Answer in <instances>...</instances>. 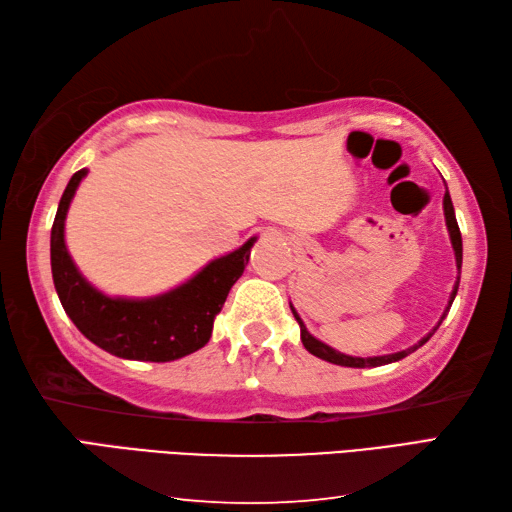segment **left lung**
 <instances>
[{
    "instance_id": "1",
    "label": "left lung",
    "mask_w": 512,
    "mask_h": 512,
    "mask_svg": "<svg viewBox=\"0 0 512 512\" xmlns=\"http://www.w3.org/2000/svg\"><path fill=\"white\" fill-rule=\"evenodd\" d=\"M444 185H446V183H444ZM442 205H444L446 229H448V236H451V245H453V252H455L457 278H455V285H453L451 296H448V305H446V309H444L442 318L437 320V325H435L429 333H426L424 338L417 340V342L413 344V347L404 349V351L387 353V356H367V358H360V356H347V353L336 351L333 347H329V344H325L322 340H318L316 336H311V333H309V331H307V327H305V322H302V318L298 316V311H296V309H294V305H291V302H289L291 314H294V318H296V322H298V327H300V340H302V344H305V349H307L309 353H314L316 358H320V360H327V362H331V364H340V367L367 369V367H382V364L398 362V360H402V358L409 356V353H413L415 349H420L424 342H429V340H431V336H433V333L437 331V327L442 325V320L446 318L448 309H451V305H453V300H455V296H457V287H460V276H462V234H460V227H457V218H455V210H453L451 194H448V187H446V192H444V201H442Z\"/></svg>"
}]
</instances>
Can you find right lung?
Instances as JSON below:
<instances>
[{
    "instance_id": "obj_1",
    "label": "right lung",
    "mask_w": 512,
    "mask_h": 512,
    "mask_svg": "<svg viewBox=\"0 0 512 512\" xmlns=\"http://www.w3.org/2000/svg\"><path fill=\"white\" fill-rule=\"evenodd\" d=\"M88 176L72 174L50 232V267L61 307L99 349L123 360L172 362L205 347L229 289L243 276L258 236L210 260L185 283L148 298L108 296L81 274L66 245V216L77 187Z\"/></svg>"
}]
</instances>
